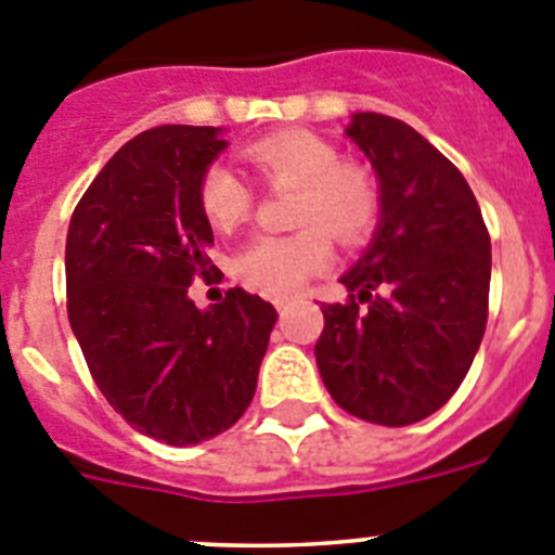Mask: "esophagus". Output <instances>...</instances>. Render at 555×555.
<instances>
[{"instance_id":"1","label":"esophagus","mask_w":555,"mask_h":555,"mask_svg":"<svg viewBox=\"0 0 555 555\" xmlns=\"http://www.w3.org/2000/svg\"><path fill=\"white\" fill-rule=\"evenodd\" d=\"M274 308H278V313L283 317V313H288V308H292V300H278L274 302Z\"/></svg>"}]
</instances>
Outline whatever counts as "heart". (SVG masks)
Instances as JSON below:
<instances>
[{
    "label": "heart",
    "instance_id": "obj_1",
    "mask_svg": "<svg viewBox=\"0 0 555 555\" xmlns=\"http://www.w3.org/2000/svg\"><path fill=\"white\" fill-rule=\"evenodd\" d=\"M269 185H297L288 235H258L233 258L235 281L267 297H292L331 263V238L341 247L364 244L380 219V189L361 160L338 158L331 141L306 130L274 132L244 150ZM197 203L208 224L233 233L249 219L253 191L230 166L203 171Z\"/></svg>",
    "mask_w": 555,
    "mask_h": 555
}]
</instances>
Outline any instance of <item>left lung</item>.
<instances>
[{
	"label": "left lung",
	"instance_id": "1",
	"mask_svg": "<svg viewBox=\"0 0 555 555\" xmlns=\"http://www.w3.org/2000/svg\"><path fill=\"white\" fill-rule=\"evenodd\" d=\"M347 135L380 183V222L341 274L347 302L322 306L313 347L347 414L403 428L442 409L487 331L492 244L464 175L405 121L356 113Z\"/></svg>",
	"mask_w": 555,
	"mask_h": 555
}]
</instances>
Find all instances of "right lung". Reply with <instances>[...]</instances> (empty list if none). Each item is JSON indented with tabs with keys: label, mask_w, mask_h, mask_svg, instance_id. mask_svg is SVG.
Wrapping results in <instances>:
<instances>
[{
	"label": "right lung",
	"mask_w": 555,
	"mask_h": 555,
	"mask_svg": "<svg viewBox=\"0 0 555 555\" xmlns=\"http://www.w3.org/2000/svg\"><path fill=\"white\" fill-rule=\"evenodd\" d=\"M224 146L219 127L141 132L102 166L66 235L68 322L94 384L139 434L175 448L238 423L278 322L238 286L208 311L189 297L217 269L197 185Z\"/></svg>",
	"instance_id": "right-lung-1"
}]
</instances>
